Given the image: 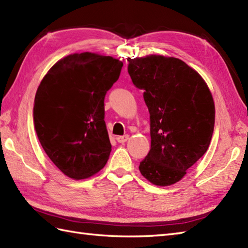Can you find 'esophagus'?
Here are the masks:
<instances>
[{
    "label": "esophagus",
    "mask_w": 248,
    "mask_h": 248,
    "mask_svg": "<svg viewBox=\"0 0 248 248\" xmlns=\"http://www.w3.org/2000/svg\"><path fill=\"white\" fill-rule=\"evenodd\" d=\"M116 140L120 143H124L125 141L129 140V135H124V136H117L116 137Z\"/></svg>",
    "instance_id": "1"
}]
</instances>
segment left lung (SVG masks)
I'll return each instance as SVG.
<instances>
[{"label": "left lung", "mask_w": 248, "mask_h": 248, "mask_svg": "<svg viewBox=\"0 0 248 248\" xmlns=\"http://www.w3.org/2000/svg\"><path fill=\"white\" fill-rule=\"evenodd\" d=\"M150 113L151 149L140 164L156 186L181 181L206 153L215 128V102L202 76L181 59L162 55L128 58Z\"/></svg>", "instance_id": "left-lung-1"}]
</instances>
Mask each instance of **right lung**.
<instances>
[{
	"mask_svg": "<svg viewBox=\"0 0 248 248\" xmlns=\"http://www.w3.org/2000/svg\"><path fill=\"white\" fill-rule=\"evenodd\" d=\"M123 65L111 56L72 54L56 62L38 86L33 124L39 141L73 180L93 176L110 156L103 101Z\"/></svg>",
	"mask_w": 248,
	"mask_h": 248,
	"instance_id": "obj_1",
	"label": "right lung"
}]
</instances>
